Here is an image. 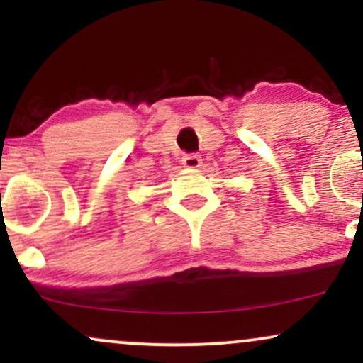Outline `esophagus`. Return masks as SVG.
<instances>
[{
	"mask_svg": "<svg viewBox=\"0 0 363 363\" xmlns=\"http://www.w3.org/2000/svg\"><path fill=\"white\" fill-rule=\"evenodd\" d=\"M182 165L187 169H198L201 165V157L198 153H187L182 157Z\"/></svg>",
	"mask_w": 363,
	"mask_h": 363,
	"instance_id": "esophagus-1",
	"label": "esophagus"
}]
</instances>
